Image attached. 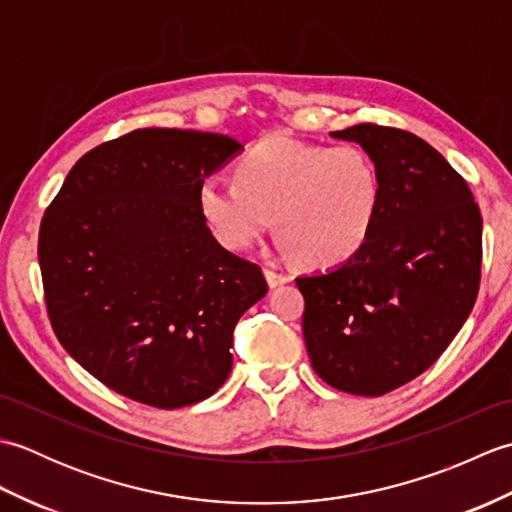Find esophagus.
I'll list each match as a JSON object with an SVG mask.
<instances>
[{"mask_svg": "<svg viewBox=\"0 0 512 512\" xmlns=\"http://www.w3.org/2000/svg\"><path fill=\"white\" fill-rule=\"evenodd\" d=\"M264 273H266V281H268V286H270V288L284 286V284H288V281L292 279L290 275H286V273H281V270H277V268H266V270H264Z\"/></svg>", "mask_w": 512, "mask_h": 512, "instance_id": "34e87169", "label": "esophagus"}]
</instances>
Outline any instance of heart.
I'll use <instances>...</instances> for the list:
<instances>
[{
    "label": "heart",
    "instance_id": "obj_1",
    "mask_svg": "<svg viewBox=\"0 0 512 512\" xmlns=\"http://www.w3.org/2000/svg\"><path fill=\"white\" fill-rule=\"evenodd\" d=\"M380 178L356 145L270 138L237 165V182L206 178L204 220L228 248H250L277 220L281 248L303 264L336 266L354 257L376 220Z\"/></svg>",
    "mask_w": 512,
    "mask_h": 512
}]
</instances>
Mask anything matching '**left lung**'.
<instances>
[{"label": "left lung", "mask_w": 512, "mask_h": 512, "mask_svg": "<svg viewBox=\"0 0 512 512\" xmlns=\"http://www.w3.org/2000/svg\"><path fill=\"white\" fill-rule=\"evenodd\" d=\"M330 136L365 149L380 198L354 257L297 277L303 339L325 383L383 396L436 363L469 319L480 290L482 215L469 184L416 134L363 123Z\"/></svg>", "instance_id": "obj_1"}]
</instances>
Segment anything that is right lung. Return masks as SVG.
I'll return each instance as SVG.
<instances>
[{"instance_id":"1","label":"right lung","mask_w":512,"mask_h":512,"mask_svg":"<svg viewBox=\"0 0 512 512\" xmlns=\"http://www.w3.org/2000/svg\"><path fill=\"white\" fill-rule=\"evenodd\" d=\"M193 129H134L70 169L39 228L48 317L76 363L143 405H195L224 385L262 268L206 226L202 182L242 151Z\"/></svg>"}]
</instances>
